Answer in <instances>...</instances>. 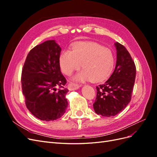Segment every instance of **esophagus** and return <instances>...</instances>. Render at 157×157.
<instances>
[{
  "mask_svg": "<svg viewBox=\"0 0 157 157\" xmlns=\"http://www.w3.org/2000/svg\"><path fill=\"white\" fill-rule=\"evenodd\" d=\"M80 86H81V85H78L77 84H75V83H71V84H69L68 85V89L69 90H77L78 89Z\"/></svg>",
  "mask_w": 157,
  "mask_h": 157,
  "instance_id": "esophagus-1",
  "label": "esophagus"
}]
</instances>
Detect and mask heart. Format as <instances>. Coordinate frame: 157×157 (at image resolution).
Masks as SVG:
<instances>
[{
	"mask_svg": "<svg viewBox=\"0 0 157 157\" xmlns=\"http://www.w3.org/2000/svg\"><path fill=\"white\" fill-rule=\"evenodd\" d=\"M59 65L66 75L79 69L83 71L75 75L73 79L84 82L91 79L101 82L112 73L115 59L110 50L92 42H80L73 46L72 51L64 50L59 56Z\"/></svg>",
	"mask_w": 157,
	"mask_h": 157,
	"instance_id": "heart-1",
	"label": "heart"
}]
</instances>
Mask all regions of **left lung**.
<instances>
[{"label":"left lung","instance_id":"left-lung-1","mask_svg":"<svg viewBox=\"0 0 157 157\" xmlns=\"http://www.w3.org/2000/svg\"><path fill=\"white\" fill-rule=\"evenodd\" d=\"M115 69L107 81L96 87L97 96L93 107L98 115L113 117L124 110L131 100L136 69L125 47L115 42Z\"/></svg>","mask_w":157,"mask_h":157}]
</instances>
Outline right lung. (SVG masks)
Returning <instances> with one entry per match:
<instances>
[{"label":"right lung","instance_id":"right-lung-1","mask_svg":"<svg viewBox=\"0 0 157 157\" xmlns=\"http://www.w3.org/2000/svg\"><path fill=\"white\" fill-rule=\"evenodd\" d=\"M61 51L55 40H46L28 54L21 75L22 91L25 104L33 115L42 121H54L62 117L68 105L63 86L67 82L61 74ZM59 86L62 89L56 90Z\"/></svg>","mask_w":157,"mask_h":157}]
</instances>
